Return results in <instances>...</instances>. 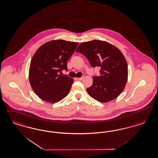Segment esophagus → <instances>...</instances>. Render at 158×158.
<instances>
[{"mask_svg": "<svg viewBox=\"0 0 158 158\" xmlns=\"http://www.w3.org/2000/svg\"><path fill=\"white\" fill-rule=\"evenodd\" d=\"M83 78H84V77L82 76L81 77H80V78H77V80H79V81H81Z\"/></svg>", "mask_w": 158, "mask_h": 158, "instance_id": "esophagus-1", "label": "esophagus"}]
</instances>
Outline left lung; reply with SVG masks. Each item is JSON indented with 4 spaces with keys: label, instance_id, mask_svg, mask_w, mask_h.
Segmentation results:
<instances>
[{
    "label": "left lung",
    "instance_id": "8db88e82",
    "mask_svg": "<svg viewBox=\"0 0 158 158\" xmlns=\"http://www.w3.org/2000/svg\"><path fill=\"white\" fill-rule=\"evenodd\" d=\"M91 65L100 68V75L93 77L88 93L99 102L116 98L123 92L128 79V65L121 51L110 43L94 40L82 43L77 48Z\"/></svg>",
    "mask_w": 158,
    "mask_h": 158
}]
</instances>
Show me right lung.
<instances>
[{
  "instance_id": "add662e5",
  "label": "right lung",
  "mask_w": 158,
  "mask_h": 158,
  "mask_svg": "<svg viewBox=\"0 0 158 158\" xmlns=\"http://www.w3.org/2000/svg\"><path fill=\"white\" fill-rule=\"evenodd\" d=\"M78 43L65 40L48 41L35 52L31 60L29 81L41 99L55 103L65 97L74 80L61 71H67V61Z\"/></svg>"
}]
</instances>
